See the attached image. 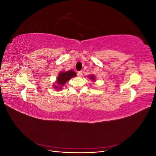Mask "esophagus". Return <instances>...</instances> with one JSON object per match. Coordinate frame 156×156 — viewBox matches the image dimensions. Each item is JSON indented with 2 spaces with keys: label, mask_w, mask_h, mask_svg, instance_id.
Segmentation results:
<instances>
[{
  "label": "esophagus",
  "mask_w": 156,
  "mask_h": 156,
  "mask_svg": "<svg viewBox=\"0 0 156 156\" xmlns=\"http://www.w3.org/2000/svg\"><path fill=\"white\" fill-rule=\"evenodd\" d=\"M77 76L79 77H81L83 76V73H82L81 71H80V72H78V73H77Z\"/></svg>",
  "instance_id": "34e87169"
}]
</instances>
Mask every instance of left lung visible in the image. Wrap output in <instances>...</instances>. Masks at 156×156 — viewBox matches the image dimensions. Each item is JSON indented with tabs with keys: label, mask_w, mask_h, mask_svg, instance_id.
I'll return each mask as SVG.
<instances>
[{
	"label": "left lung",
	"mask_w": 156,
	"mask_h": 156,
	"mask_svg": "<svg viewBox=\"0 0 156 156\" xmlns=\"http://www.w3.org/2000/svg\"><path fill=\"white\" fill-rule=\"evenodd\" d=\"M88 77L89 78V79L92 80V81H94V82L96 81V77L94 75H88Z\"/></svg>",
	"instance_id": "8db88e82"
}]
</instances>
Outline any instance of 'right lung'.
I'll list each match as a JSON object with an SVG mask.
<instances>
[{"label":"right lung","instance_id":"add662e5","mask_svg":"<svg viewBox=\"0 0 156 156\" xmlns=\"http://www.w3.org/2000/svg\"><path fill=\"white\" fill-rule=\"evenodd\" d=\"M76 75L77 73L72 69L67 71V72L62 71L58 73V77H56V80L53 84V88L56 90H60L66 83Z\"/></svg>","mask_w":156,"mask_h":156}]
</instances>
